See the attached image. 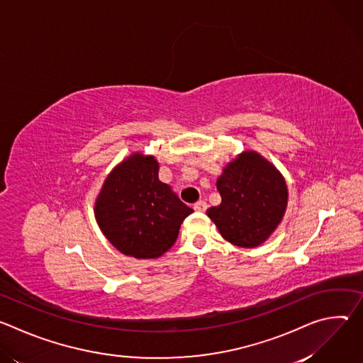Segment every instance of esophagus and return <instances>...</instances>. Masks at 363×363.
I'll list each match as a JSON object with an SVG mask.
<instances>
[{"mask_svg": "<svg viewBox=\"0 0 363 363\" xmlns=\"http://www.w3.org/2000/svg\"><path fill=\"white\" fill-rule=\"evenodd\" d=\"M206 206H208V205H206L205 201H198V202L194 203V210H195L196 213H203V211L206 210Z\"/></svg>", "mask_w": 363, "mask_h": 363, "instance_id": "34e87169", "label": "esophagus"}]
</instances>
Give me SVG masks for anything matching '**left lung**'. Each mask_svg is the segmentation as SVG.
<instances>
[{
    "label": "left lung",
    "instance_id": "8db88e82",
    "mask_svg": "<svg viewBox=\"0 0 363 363\" xmlns=\"http://www.w3.org/2000/svg\"><path fill=\"white\" fill-rule=\"evenodd\" d=\"M221 203L206 211L220 234L237 247L263 244L281 223L287 208L283 175L260 153L244 150L217 179Z\"/></svg>",
    "mask_w": 363,
    "mask_h": 363
}]
</instances>
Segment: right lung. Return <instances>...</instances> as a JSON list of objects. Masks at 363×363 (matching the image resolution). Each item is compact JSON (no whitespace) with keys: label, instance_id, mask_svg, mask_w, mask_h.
<instances>
[{"label":"right lung","instance_id":"right-lung-1","mask_svg":"<svg viewBox=\"0 0 363 363\" xmlns=\"http://www.w3.org/2000/svg\"><path fill=\"white\" fill-rule=\"evenodd\" d=\"M152 155L133 153L108 175L96 198L94 217L105 237L123 254L158 258L177 241L194 213L160 181Z\"/></svg>","mask_w":363,"mask_h":363}]
</instances>
